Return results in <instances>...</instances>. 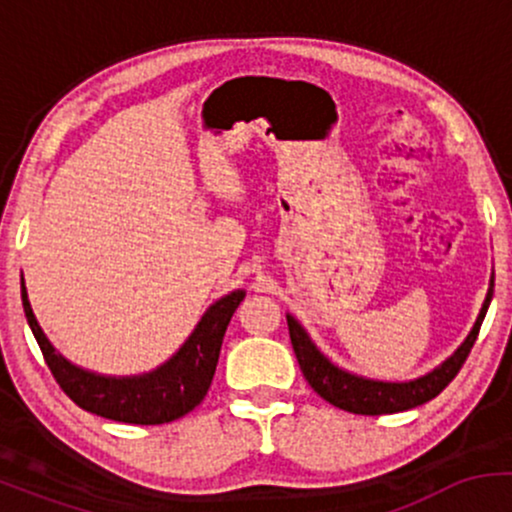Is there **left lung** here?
Here are the masks:
<instances>
[{"label":"left lung","instance_id":"8db88e82","mask_svg":"<svg viewBox=\"0 0 512 512\" xmlns=\"http://www.w3.org/2000/svg\"><path fill=\"white\" fill-rule=\"evenodd\" d=\"M493 296V279L491 289L486 293L484 308L474 322L472 332L464 339L460 349L452 354L443 366H438L433 373L424 375L419 380H411V383H378V380H366L358 378V375L346 373V370L337 368L334 363L327 361L320 351L315 349V344L310 342V337L305 330L298 325L296 320L289 315V334L293 351H296L298 366H301L305 380L322 399L334 404V407L351 411V414H363V416H380V414H397V411H407L419 407V404L431 402L433 397H438L452 383L460 368L467 361L469 351H472L474 342H477L481 322H484L486 310H489Z\"/></svg>","mask_w":512,"mask_h":512}]
</instances>
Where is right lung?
Returning a JSON list of instances; mask_svg holds the SVG:
<instances>
[{"label": "right lung", "mask_w": 512, "mask_h": 512, "mask_svg": "<svg viewBox=\"0 0 512 512\" xmlns=\"http://www.w3.org/2000/svg\"><path fill=\"white\" fill-rule=\"evenodd\" d=\"M243 298V291H233L231 296L211 305L178 354L154 373L139 375V378H105V375L72 366L67 358L52 349L35 320L26 286L21 281L23 313L31 325L35 342L43 351L52 378L62 387L64 395L72 399L76 407L103 419L139 426L168 424L190 414L202 402L214 380L223 334Z\"/></svg>", "instance_id": "right-lung-1"}]
</instances>
